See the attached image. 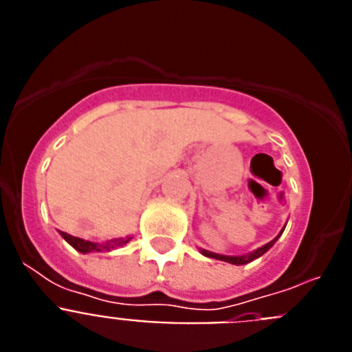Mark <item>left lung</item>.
<instances>
[{
    "label": "left lung",
    "mask_w": 352,
    "mask_h": 352,
    "mask_svg": "<svg viewBox=\"0 0 352 352\" xmlns=\"http://www.w3.org/2000/svg\"><path fill=\"white\" fill-rule=\"evenodd\" d=\"M276 239H278V236H276L275 239H272L270 243H266L264 247L257 248L256 252H252V254H248V256H238V257H231V256H219V254H213V252H206L203 250L204 256L208 257H213V259H220V261H226V263H231V264H247L250 263V261L257 259V257H261L264 254V252H268L270 248L273 247V243H275Z\"/></svg>",
    "instance_id": "obj_1"
}]
</instances>
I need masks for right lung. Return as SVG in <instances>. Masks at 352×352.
Wrapping results in <instances>:
<instances>
[{"instance_id": "add662e5", "label": "right lung", "mask_w": 352, "mask_h": 352, "mask_svg": "<svg viewBox=\"0 0 352 352\" xmlns=\"http://www.w3.org/2000/svg\"><path fill=\"white\" fill-rule=\"evenodd\" d=\"M61 236H63L65 239H67L68 243L72 245V247L76 248V250L82 252V254H86V252H100V250H109V248H113L114 245L111 243H91V241H84V239L80 238H76V236L68 234V232H61ZM129 241V239H126ZM126 241H114V243L121 245V243H126Z\"/></svg>"}]
</instances>
